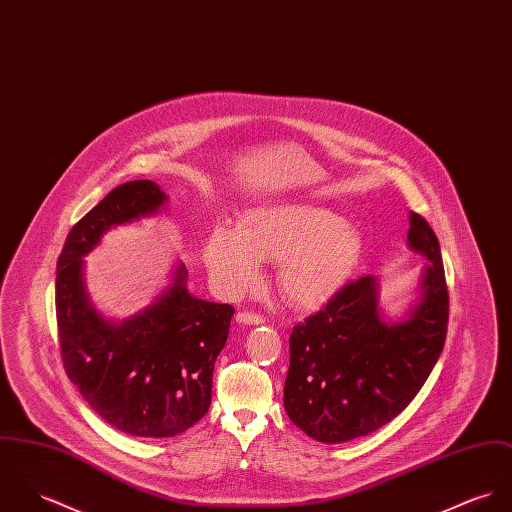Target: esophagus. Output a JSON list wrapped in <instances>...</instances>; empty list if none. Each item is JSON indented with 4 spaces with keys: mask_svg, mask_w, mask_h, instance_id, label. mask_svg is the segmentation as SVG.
Here are the masks:
<instances>
[{
    "mask_svg": "<svg viewBox=\"0 0 512 512\" xmlns=\"http://www.w3.org/2000/svg\"><path fill=\"white\" fill-rule=\"evenodd\" d=\"M235 320L239 324H247V326H261V324H265V318L261 314H253V312H237Z\"/></svg>",
    "mask_w": 512,
    "mask_h": 512,
    "instance_id": "esophagus-1",
    "label": "esophagus"
}]
</instances>
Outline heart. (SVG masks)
Wrapping results in <instances>:
<instances>
[{
    "label": "heart",
    "instance_id": "heart-1",
    "mask_svg": "<svg viewBox=\"0 0 512 512\" xmlns=\"http://www.w3.org/2000/svg\"><path fill=\"white\" fill-rule=\"evenodd\" d=\"M361 247V231L332 208L279 202L247 210L233 233L216 229L202 247V259L228 292L247 288L259 261H275V284L284 298L298 308H316L340 290Z\"/></svg>",
    "mask_w": 512,
    "mask_h": 512
}]
</instances>
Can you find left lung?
Returning a JSON list of instances; mask_svg holds the SVG:
<instances>
[{
    "mask_svg": "<svg viewBox=\"0 0 512 512\" xmlns=\"http://www.w3.org/2000/svg\"><path fill=\"white\" fill-rule=\"evenodd\" d=\"M408 220V247L428 263L400 318L381 310L379 279L361 277L292 328L284 410L318 442H349L391 422L444 349L450 304L440 243L422 216L410 212Z\"/></svg>",
    "mask_w": 512,
    "mask_h": 512,
    "instance_id": "left-lung-1",
    "label": "left lung"
}]
</instances>
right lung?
Returning <instances> with one entry per match:
<instances>
[{
  "instance_id": "obj_1",
  "label": "right lung",
  "mask_w": 512,
  "mask_h": 512,
  "mask_svg": "<svg viewBox=\"0 0 512 512\" xmlns=\"http://www.w3.org/2000/svg\"><path fill=\"white\" fill-rule=\"evenodd\" d=\"M169 196L153 180L114 188L70 229L57 263V324L68 379L117 430L172 438L210 408L214 363L229 336L233 308L192 296L186 267L137 314L104 316L84 283V257L110 229L153 218Z\"/></svg>"
}]
</instances>
